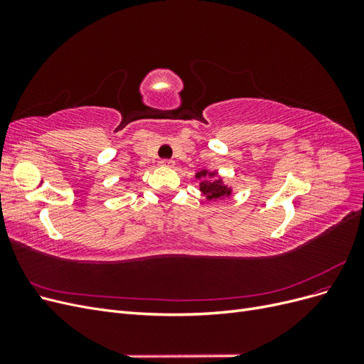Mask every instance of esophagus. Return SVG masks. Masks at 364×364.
Masks as SVG:
<instances>
[{
    "instance_id": "1",
    "label": "esophagus",
    "mask_w": 364,
    "mask_h": 364,
    "mask_svg": "<svg viewBox=\"0 0 364 364\" xmlns=\"http://www.w3.org/2000/svg\"><path fill=\"white\" fill-rule=\"evenodd\" d=\"M161 165H162V167H173L174 161H171V159H162Z\"/></svg>"
}]
</instances>
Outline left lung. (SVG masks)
Instances as JSON below:
<instances>
[{
    "mask_svg": "<svg viewBox=\"0 0 364 364\" xmlns=\"http://www.w3.org/2000/svg\"><path fill=\"white\" fill-rule=\"evenodd\" d=\"M197 179H200V191L206 196L208 200H220L223 197H229L232 190L223 185L222 179H218L215 173H209L203 170L196 174Z\"/></svg>",
    "mask_w": 364,
    "mask_h": 364,
    "instance_id": "1",
    "label": "left lung"
}]
</instances>
